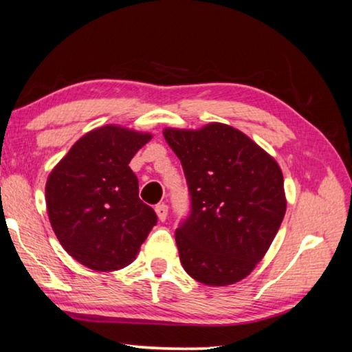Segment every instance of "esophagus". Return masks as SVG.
<instances>
[{
    "label": "esophagus",
    "instance_id": "obj_1",
    "mask_svg": "<svg viewBox=\"0 0 352 352\" xmlns=\"http://www.w3.org/2000/svg\"><path fill=\"white\" fill-rule=\"evenodd\" d=\"M155 211H156V216H158V219L161 222H164L167 217V213H169V206H167L166 204H160L155 206Z\"/></svg>",
    "mask_w": 352,
    "mask_h": 352
}]
</instances>
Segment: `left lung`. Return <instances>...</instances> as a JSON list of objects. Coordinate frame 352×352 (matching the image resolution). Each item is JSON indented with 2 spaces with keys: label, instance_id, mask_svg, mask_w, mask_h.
Returning <instances> with one entry per match:
<instances>
[{
  "label": "left lung",
  "instance_id": "obj_1",
  "mask_svg": "<svg viewBox=\"0 0 352 352\" xmlns=\"http://www.w3.org/2000/svg\"><path fill=\"white\" fill-rule=\"evenodd\" d=\"M163 135L191 192V214L175 232L183 267L210 287L243 280L285 216L280 166L248 135L219 122L197 130L166 126Z\"/></svg>",
  "mask_w": 352,
  "mask_h": 352
}]
</instances>
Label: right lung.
<instances>
[{"label":"right lung","mask_w":352,"mask_h":352,"mask_svg":"<svg viewBox=\"0 0 352 352\" xmlns=\"http://www.w3.org/2000/svg\"><path fill=\"white\" fill-rule=\"evenodd\" d=\"M152 138L116 124L94 128L47 178L45 202L56 238L67 254L94 271L130 265L156 224L128 166Z\"/></svg>","instance_id":"right-lung-1"}]
</instances>
